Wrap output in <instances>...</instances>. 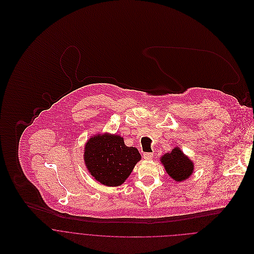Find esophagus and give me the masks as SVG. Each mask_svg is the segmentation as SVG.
Segmentation results:
<instances>
[{
    "mask_svg": "<svg viewBox=\"0 0 254 254\" xmlns=\"http://www.w3.org/2000/svg\"><path fill=\"white\" fill-rule=\"evenodd\" d=\"M143 157L145 158V160H150L153 157V153H151V152H145L143 154Z\"/></svg>",
    "mask_w": 254,
    "mask_h": 254,
    "instance_id": "34e87169",
    "label": "esophagus"
}]
</instances>
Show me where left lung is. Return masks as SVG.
<instances>
[{
    "mask_svg": "<svg viewBox=\"0 0 254 254\" xmlns=\"http://www.w3.org/2000/svg\"><path fill=\"white\" fill-rule=\"evenodd\" d=\"M160 162L174 181H186L193 172L192 161L183 153L178 146L162 155Z\"/></svg>",
    "mask_w": 254,
    "mask_h": 254,
    "instance_id": "left-lung-1",
    "label": "left lung"
}]
</instances>
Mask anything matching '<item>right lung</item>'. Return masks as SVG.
I'll use <instances>...</instances> for the list:
<instances>
[{
	"label": "right lung",
	"mask_w": 254,
	"mask_h": 254,
	"mask_svg": "<svg viewBox=\"0 0 254 254\" xmlns=\"http://www.w3.org/2000/svg\"><path fill=\"white\" fill-rule=\"evenodd\" d=\"M140 160L139 150L127 146L124 139L116 134H97L88 140L84 148V161L89 173L108 187L123 184Z\"/></svg>",
	"instance_id": "1"
}]
</instances>
